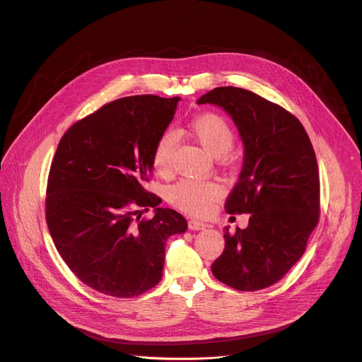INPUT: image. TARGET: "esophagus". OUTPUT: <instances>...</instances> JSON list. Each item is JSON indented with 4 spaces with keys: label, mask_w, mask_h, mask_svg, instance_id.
I'll return each instance as SVG.
<instances>
[{
    "label": "esophagus",
    "mask_w": 362,
    "mask_h": 362,
    "mask_svg": "<svg viewBox=\"0 0 362 362\" xmlns=\"http://www.w3.org/2000/svg\"><path fill=\"white\" fill-rule=\"evenodd\" d=\"M189 228L190 230H195V231H199V230H205L208 227V224H205L204 221H198V220H190L187 223Z\"/></svg>",
    "instance_id": "1"
}]
</instances>
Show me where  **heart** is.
Returning <instances> with one entry per match:
<instances>
[{
	"mask_svg": "<svg viewBox=\"0 0 362 362\" xmlns=\"http://www.w3.org/2000/svg\"><path fill=\"white\" fill-rule=\"evenodd\" d=\"M189 132L199 146L214 157L226 156L234 141L233 131L226 120L215 113L197 116L189 125ZM176 150V134L164 132L154 148L153 163L156 170L167 173L170 170ZM221 195V187L214 182L182 180L170 189V199L179 208L192 214H205L212 202Z\"/></svg>",
	"mask_w": 362,
	"mask_h": 362,
	"instance_id": "heart-1",
	"label": "heart"
}]
</instances>
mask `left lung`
Segmentation results:
<instances>
[{
	"label": "left lung",
	"mask_w": 362,
	"mask_h": 362,
	"mask_svg": "<svg viewBox=\"0 0 362 362\" xmlns=\"http://www.w3.org/2000/svg\"><path fill=\"white\" fill-rule=\"evenodd\" d=\"M197 103L221 107L237 127L245 156L226 211L250 214L245 230L226 227L224 252L211 271L234 290H263L298 262L319 223L315 150L294 115L249 90L216 87Z\"/></svg>",
	"instance_id": "left-lung-1"
}]
</instances>
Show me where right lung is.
<instances>
[{
    "mask_svg": "<svg viewBox=\"0 0 362 362\" xmlns=\"http://www.w3.org/2000/svg\"><path fill=\"white\" fill-rule=\"evenodd\" d=\"M180 98L131 95L78 120L61 138L46 189V224L68 268L116 298L147 293L163 278L165 242L187 230L144 185L158 138ZM151 206L155 216L139 221Z\"/></svg>",
    "mask_w": 362,
    "mask_h": 362,
    "instance_id": "right-lung-1",
    "label": "right lung"
}]
</instances>
